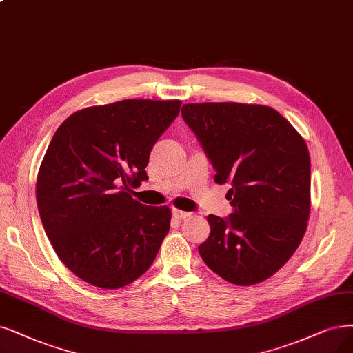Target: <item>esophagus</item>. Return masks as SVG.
Wrapping results in <instances>:
<instances>
[{
	"mask_svg": "<svg viewBox=\"0 0 353 353\" xmlns=\"http://www.w3.org/2000/svg\"><path fill=\"white\" fill-rule=\"evenodd\" d=\"M172 216L178 220H184L190 216V213H187V211H182V210H178V208H172Z\"/></svg>",
	"mask_w": 353,
	"mask_h": 353,
	"instance_id": "34e87169",
	"label": "esophagus"
}]
</instances>
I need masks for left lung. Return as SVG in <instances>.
Listing matches in <instances>:
<instances>
[{
	"mask_svg": "<svg viewBox=\"0 0 353 353\" xmlns=\"http://www.w3.org/2000/svg\"><path fill=\"white\" fill-rule=\"evenodd\" d=\"M181 114L230 184L229 217L210 214L199 252L211 271L236 285L274 275L299 248L310 216V154L304 139L271 107L241 103L182 105Z\"/></svg>",
	"mask_w": 353,
	"mask_h": 353,
	"instance_id": "left-lung-1",
	"label": "left lung"
}]
</instances>
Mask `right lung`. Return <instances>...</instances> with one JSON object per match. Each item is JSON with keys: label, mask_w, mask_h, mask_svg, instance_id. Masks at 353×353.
Wrapping results in <instances>:
<instances>
[{"label": "right lung", "mask_w": 353, "mask_h": 353, "mask_svg": "<svg viewBox=\"0 0 353 353\" xmlns=\"http://www.w3.org/2000/svg\"><path fill=\"white\" fill-rule=\"evenodd\" d=\"M179 100H123L83 108L53 134L36 199L59 259L85 283L116 290L143 275L171 225V210L133 200L153 145Z\"/></svg>", "instance_id": "obj_1"}]
</instances>
